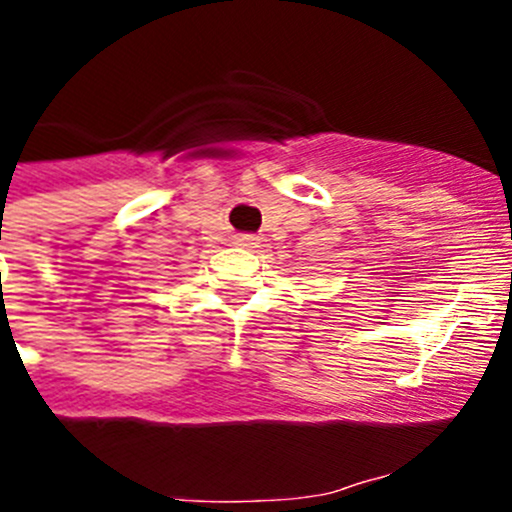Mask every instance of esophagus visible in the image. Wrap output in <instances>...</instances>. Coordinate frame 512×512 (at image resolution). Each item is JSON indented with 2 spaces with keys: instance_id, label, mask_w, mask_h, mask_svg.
Wrapping results in <instances>:
<instances>
[{
  "instance_id": "obj_1",
  "label": "esophagus",
  "mask_w": 512,
  "mask_h": 512,
  "mask_svg": "<svg viewBox=\"0 0 512 512\" xmlns=\"http://www.w3.org/2000/svg\"><path fill=\"white\" fill-rule=\"evenodd\" d=\"M232 245L242 247V250H255V247H260V240L252 234H237V237H232Z\"/></svg>"
}]
</instances>
